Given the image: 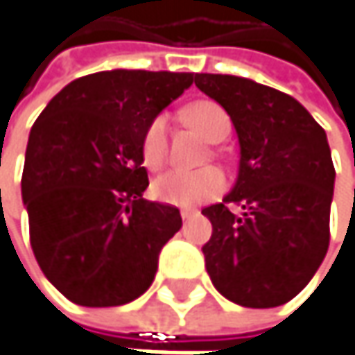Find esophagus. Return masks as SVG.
<instances>
[{"label":"esophagus","mask_w":355,"mask_h":355,"mask_svg":"<svg viewBox=\"0 0 355 355\" xmlns=\"http://www.w3.org/2000/svg\"><path fill=\"white\" fill-rule=\"evenodd\" d=\"M197 215H198L197 211H191V209H182V211H180V217H182V220L193 219V217H197Z\"/></svg>","instance_id":"obj_1"}]
</instances>
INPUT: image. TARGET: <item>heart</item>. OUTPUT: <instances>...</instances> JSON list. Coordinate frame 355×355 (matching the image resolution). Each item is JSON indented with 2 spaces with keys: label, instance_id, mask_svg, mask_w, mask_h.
<instances>
[{
  "label": "heart",
  "instance_id": "1",
  "mask_svg": "<svg viewBox=\"0 0 355 355\" xmlns=\"http://www.w3.org/2000/svg\"><path fill=\"white\" fill-rule=\"evenodd\" d=\"M184 118L211 142H219L231 130V118L217 102L200 100L184 110ZM142 158L146 166L157 168L166 158V118L157 116L146 126L142 138ZM225 175L217 166L171 168L155 178L153 195L166 205L189 207L217 197L225 189Z\"/></svg>",
  "mask_w": 355,
  "mask_h": 355
}]
</instances>
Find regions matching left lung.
<instances>
[{
  "label": "left lung",
  "mask_w": 355,
  "mask_h": 355,
  "mask_svg": "<svg viewBox=\"0 0 355 355\" xmlns=\"http://www.w3.org/2000/svg\"><path fill=\"white\" fill-rule=\"evenodd\" d=\"M195 84L231 116L241 146L233 191L202 209L213 225L202 247L207 273L243 307L283 305L309 283L329 245L336 171L325 130L295 98L253 80L195 73Z\"/></svg>",
  "instance_id": "1"
}]
</instances>
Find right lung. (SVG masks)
<instances>
[{
	"label": "right lung",
	"instance_id": "right-lung-1",
	"mask_svg": "<svg viewBox=\"0 0 355 355\" xmlns=\"http://www.w3.org/2000/svg\"><path fill=\"white\" fill-rule=\"evenodd\" d=\"M195 73L112 70L78 78L32 126L21 197L33 255L72 303L112 307L142 295L158 253L182 225L173 205L142 198V138Z\"/></svg>",
	"mask_w": 355,
	"mask_h": 355
}]
</instances>
